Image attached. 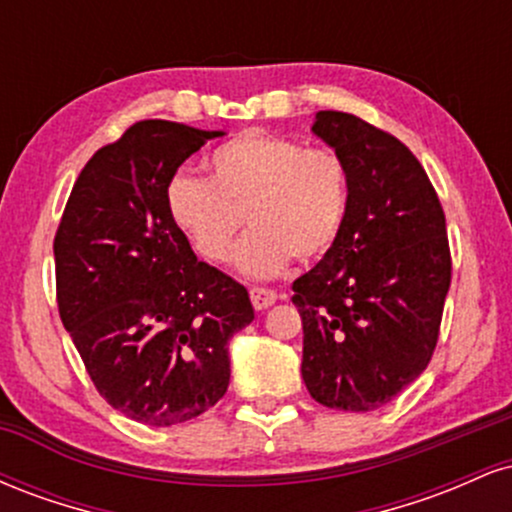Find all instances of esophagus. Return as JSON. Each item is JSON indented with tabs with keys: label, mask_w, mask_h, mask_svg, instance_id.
<instances>
[{
	"label": "esophagus",
	"mask_w": 512,
	"mask_h": 512,
	"mask_svg": "<svg viewBox=\"0 0 512 512\" xmlns=\"http://www.w3.org/2000/svg\"><path fill=\"white\" fill-rule=\"evenodd\" d=\"M250 301L255 305V310H267L269 305L276 303V293L272 289H262V286H252Z\"/></svg>",
	"instance_id": "1"
}]
</instances>
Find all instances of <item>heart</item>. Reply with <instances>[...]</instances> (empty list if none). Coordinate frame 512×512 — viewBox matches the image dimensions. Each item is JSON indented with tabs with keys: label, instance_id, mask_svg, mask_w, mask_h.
<instances>
[{
	"label": "heart",
	"instance_id": "1",
	"mask_svg": "<svg viewBox=\"0 0 512 512\" xmlns=\"http://www.w3.org/2000/svg\"><path fill=\"white\" fill-rule=\"evenodd\" d=\"M209 180L175 173L166 204L204 260L223 262L245 219L252 231L236 252L250 276L279 274L291 257L308 264L332 250L349 209V168L334 149L250 129L207 158Z\"/></svg>",
	"mask_w": 512,
	"mask_h": 512
}]
</instances>
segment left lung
<instances>
[{
  "label": "left lung",
  "mask_w": 512,
  "mask_h": 512,
  "mask_svg": "<svg viewBox=\"0 0 512 512\" xmlns=\"http://www.w3.org/2000/svg\"><path fill=\"white\" fill-rule=\"evenodd\" d=\"M313 132L349 168V209L332 250L293 281L301 373L315 402L373 411L424 373L438 344L452 260L424 166L385 129L320 110Z\"/></svg>",
  "instance_id": "left-lung-1"
}]
</instances>
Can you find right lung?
<instances>
[{
    "label": "right lung",
    "mask_w": 512,
    "mask_h": 512,
    "mask_svg": "<svg viewBox=\"0 0 512 512\" xmlns=\"http://www.w3.org/2000/svg\"><path fill=\"white\" fill-rule=\"evenodd\" d=\"M223 132L142 120L91 156L55 233L57 308L110 407L173 426L214 407L228 339L255 320L248 289L199 262L170 216L168 182Z\"/></svg>",
    "instance_id": "add662e5"
}]
</instances>
